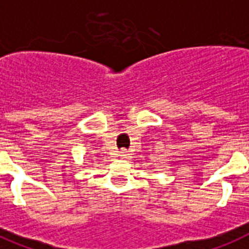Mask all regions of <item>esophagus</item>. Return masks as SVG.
<instances>
[{
	"label": "esophagus",
	"instance_id": "obj_1",
	"mask_svg": "<svg viewBox=\"0 0 249 249\" xmlns=\"http://www.w3.org/2000/svg\"><path fill=\"white\" fill-rule=\"evenodd\" d=\"M120 153H121V154H120V157H121V158H123V159H127V158H128V155H129L128 151H127L126 149L121 150Z\"/></svg>",
	"mask_w": 249,
	"mask_h": 249
}]
</instances>
